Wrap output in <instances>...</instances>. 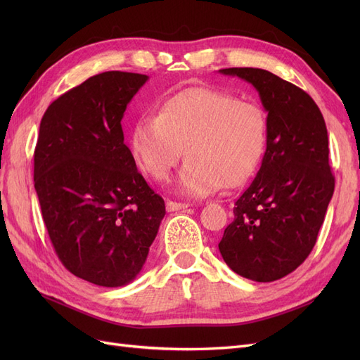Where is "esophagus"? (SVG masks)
<instances>
[{
    "label": "esophagus",
    "mask_w": 360,
    "mask_h": 360,
    "mask_svg": "<svg viewBox=\"0 0 360 360\" xmlns=\"http://www.w3.org/2000/svg\"><path fill=\"white\" fill-rule=\"evenodd\" d=\"M191 207L186 202H177V201H167V210L168 212H177V210H184Z\"/></svg>",
    "instance_id": "obj_1"
}]
</instances>
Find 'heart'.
I'll list each match as a JSON object with an SVG mask.
<instances>
[{
    "label": "heart",
    "mask_w": 360,
    "mask_h": 360,
    "mask_svg": "<svg viewBox=\"0 0 360 360\" xmlns=\"http://www.w3.org/2000/svg\"><path fill=\"white\" fill-rule=\"evenodd\" d=\"M267 143V114L257 101L192 86L160 106L156 117L139 120L132 132L138 163L165 181L186 148L179 189L201 198L224 184L236 188L257 171Z\"/></svg>",
    "instance_id": "1"
}]
</instances>
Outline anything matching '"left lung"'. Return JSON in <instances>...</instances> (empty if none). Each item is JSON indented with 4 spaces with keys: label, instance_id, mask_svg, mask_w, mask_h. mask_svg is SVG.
<instances>
[{
    "label": "left lung",
    "instance_id": "8db88e82",
    "mask_svg": "<svg viewBox=\"0 0 360 360\" xmlns=\"http://www.w3.org/2000/svg\"><path fill=\"white\" fill-rule=\"evenodd\" d=\"M252 84L267 111V147L234 204L219 250L243 278L271 282L296 270L317 242L335 189L328 129L312 97L263 69L219 70Z\"/></svg>",
    "mask_w": 360,
    "mask_h": 360
}]
</instances>
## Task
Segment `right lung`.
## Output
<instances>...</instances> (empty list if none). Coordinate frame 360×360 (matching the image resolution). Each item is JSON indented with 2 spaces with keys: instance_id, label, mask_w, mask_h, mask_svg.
Segmentation results:
<instances>
[{
  "instance_id": "obj_1",
  "label": "right lung",
  "mask_w": 360,
  "mask_h": 360,
  "mask_svg": "<svg viewBox=\"0 0 360 360\" xmlns=\"http://www.w3.org/2000/svg\"><path fill=\"white\" fill-rule=\"evenodd\" d=\"M147 75L103 72L53 101L34 150V188L63 266L101 287L143 269L165 201L136 169L122 118Z\"/></svg>"
}]
</instances>
